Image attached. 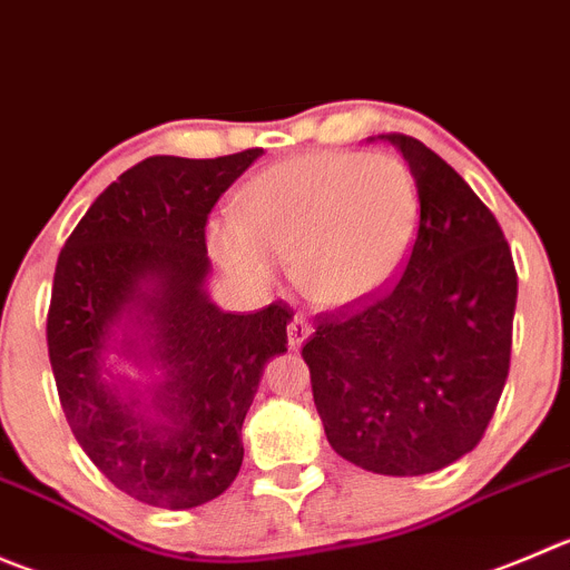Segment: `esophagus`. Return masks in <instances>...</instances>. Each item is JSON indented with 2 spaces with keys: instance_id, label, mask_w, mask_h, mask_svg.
<instances>
[{
  "instance_id": "esophagus-1",
  "label": "esophagus",
  "mask_w": 570,
  "mask_h": 570,
  "mask_svg": "<svg viewBox=\"0 0 570 570\" xmlns=\"http://www.w3.org/2000/svg\"><path fill=\"white\" fill-rule=\"evenodd\" d=\"M308 334H312V323H308L303 314H295L289 323V347L292 351H297V347L308 340Z\"/></svg>"
}]
</instances>
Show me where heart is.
Instances as JSON below:
<instances>
[{
    "instance_id": "1",
    "label": "heart",
    "mask_w": 570,
    "mask_h": 570,
    "mask_svg": "<svg viewBox=\"0 0 570 570\" xmlns=\"http://www.w3.org/2000/svg\"><path fill=\"white\" fill-rule=\"evenodd\" d=\"M417 225V184L397 158L306 153L256 175L242 191V217L212 219L208 239L250 284H269L278 258H295L308 301L347 308L397 278Z\"/></svg>"
}]
</instances>
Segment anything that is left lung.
I'll return each mask as SVG.
<instances>
[{
	"label": "left lung",
	"mask_w": 570,
	"mask_h": 570,
	"mask_svg": "<svg viewBox=\"0 0 570 570\" xmlns=\"http://www.w3.org/2000/svg\"><path fill=\"white\" fill-rule=\"evenodd\" d=\"M417 184L401 278L323 312L303 345L325 438L381 476H423L479 445L510 373L518 273L499 219L434 150L384 132Z\"/></svg>",
	"instance_id": "left-lung-1"
}]
</instances>
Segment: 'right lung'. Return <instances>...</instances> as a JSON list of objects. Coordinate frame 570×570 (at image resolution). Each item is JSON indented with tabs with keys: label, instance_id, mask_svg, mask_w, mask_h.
<instances>
[{
	"label": "right lung",
	"instance_id": "add662e5",
	"mask_svg": "<svg viewBox=\"0 0 570 570\" xmlns=\"http://www.w3.org/2000/svg\"><path fill=\"white\" fill-rule=\"evenodd\" d=\"M262 153L145 158L91 203L58 256L47 345L60 406L102 476L150 507L191 510L234 484L264 364L286 351L284 301L234 314L206 292L208 214ZM108 350L163 379L145 391L114 380Z\"/></svg>",
	"mask_w": 570,
	"mask_h": 570
}]
</instances>
